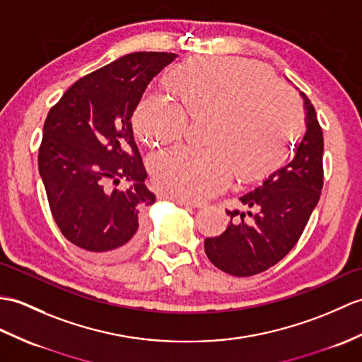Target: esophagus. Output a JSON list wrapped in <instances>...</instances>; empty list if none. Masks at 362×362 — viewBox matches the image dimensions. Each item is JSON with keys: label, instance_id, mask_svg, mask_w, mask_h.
Wrapping results in <instances>:
<instances>
[{"label": "esophagus", "instance_id": "34e87169", "mask_svg": "<svg viewBox=\"0 0 362 362\" xmlns=\"http://www.w3.org/2000/svg\"><path fill=\"white\" fill-rule=\"evenodd\" d=\"M158 197L160 199H165V200H171L174 202V204L177 205H185V206H202L200 204H197V202H192V200H185V199H179V197H174V196H170V194H165V192H162V194H158Z\"/></svg>", "mask_w": 362, "mask_h": 362}]
</instances>
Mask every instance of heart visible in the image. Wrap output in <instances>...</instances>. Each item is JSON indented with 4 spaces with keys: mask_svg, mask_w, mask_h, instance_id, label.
Wrapping results in <instances>:
<instances>
[{
    "mask_svg": "<svg viewBox=\"0 0 362 362\" xmlns=\"http://www.w3.org/2000/svg\"><path fill=\"white\" fill-rule=\"evenodd\" d=\"M177 106L140 102L136 136L149 146L177 141L191 122H206L202 145L173 148L149 158L156 187L179 199L200 200L222 191L233 174L253 182L279 168L302 126L296 97L257 63L234 57H192L166 74Z\"/></svg>",
    "mask_w": 362,
    "mask_h": 362,
    "instance_id": "obj_1",
    "label": "heart"
}]
</instances>
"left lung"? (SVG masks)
Here are the masks:
<instances>
[{
  "label": "left lung",
  "instance_id": "8db88e82",
  "mask_svg": "<svg viewBox=\"0 0 362 362\" xmlns=\"http://www.w3.org/2000/svg\"><path fill=\"white\" fill-rule=\"evenodd\" d=\"M305 109V136L295 145L291 160L272 173L239 200L248 211L226 209L230 225L219 238L205 239V253L219 270L245 277L276 265L296 245L324 185V137L316 111L300 92Z\"/></svg>",
  "mask_w": 362,
  "mask_h": 362
}]
</instances>
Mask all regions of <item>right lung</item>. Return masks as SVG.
<instances>
[{
    "mask_svg": "<svg viewBox=\"0 0 362 362\" xmlns=\"http://www.w3.org/2000/svg\"><path fill=\"white\" fill-rule=\"evenodd\" d=\"M175 58L134 52L75 81L46 117L38 151L50 211L63 236L98 257L131 255L156 202L134 140L131 117L149 81ZM123 178L128 190L109 192Z\"/></svg>",
    "mask_w": 362,
    "mask_h": 362,
    "instance_id": "obj_1",
    "label": "right lung"
}]
</instances>
